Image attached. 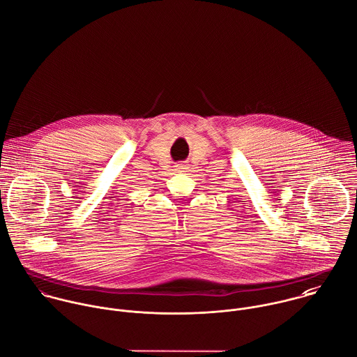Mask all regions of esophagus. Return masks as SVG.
<instances>
[{
    "mask_svg": "<svg viewBox=\"0 0 357 357\" xmlns=\"http://www.w3.org/2000/svg\"><path fill=\"white\" fill-rule=\"evenodd\" d=\"M186 169V165L185 164H178V165H175V171H178V172H183Z\"/></svg>",
    "mask_w": 357,
    "mask_h": 357,
    "instance_id": "34e87169",
    "label": "esophagus"
}]
</instances>
